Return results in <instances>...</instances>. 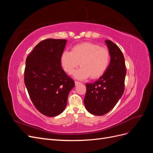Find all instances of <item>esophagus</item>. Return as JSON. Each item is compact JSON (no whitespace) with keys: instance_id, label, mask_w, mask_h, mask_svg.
<instances>
[{"instance_id":"esophagus-1","label":"esophagus","mask_w":153,"mask_h":153,"mask_svg":"<svg viewBox=\"0 0 153 153\" xmlns=\"http://www.w3.org/2000/svg\"><path fill=\"white\" fill-rule=\"evenodd\" d=\"M75 85H78V84H81V82H78V81H75Z\"/></svg>"}]
</instances>
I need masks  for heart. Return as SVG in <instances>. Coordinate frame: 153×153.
I'll use <instances>...</instances> for the list:
<instances>
[{
	"instance_id": "obj_1",
	"label": "heart",
	"mask_w": 153,
	"mask_h": 153,
	"mask_svg": "<svg viewBox=\"0 0 153 153\" xmlns=\"http://www.w3.org/2000/svg\"><path fill=\"white\" fill-rule=\"evenodd\" d=\"M110 61L108 50L92 43L78 44L71 52L64 51L61 56V63L64 70L69 75L78 66L81 68L74 74L76 78L86 79L91 76L96 79L102 76L107 69Z\"/></svg>"
}]
</instances>
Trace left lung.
<instances>
[{
  "label": "left lung",
  "instance_id": "left-lung-1",
  "mask_svg": "<svg viewBox=\"0 0 153 153\" xmlns=\"http://www.w3.org/2000/svg\"><path fill=\"white\" fill-rule=\"evenodd\" d=\"M105 43L110 55L108 67L93 84H86L84 100L87 110L95 115H103L112 110L121 98L126 75L124 55L117 46L110 40Z\"/></svg>",
  "mask_w": 153,
  "mask_h": 153
}]
</instances>
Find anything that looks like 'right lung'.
<instances>
[{
    "mask_svg": "<svg viewBox=\"0 0 153 153\" xmlns=\"http://www.w3.org/2000/svg\"><path fill=\"white\" fill-rule=\"evenodd\" d=\"M66 39H47L37 45L26 59L24 82L39 112L48 117L61 114L75 82L61 66Z\"/></svg>",
    "mask_w": 153,
    "mask_h": 153,
    "instance_id": "right-lung-1",
    "label": "right lung"
}]
</instances>
